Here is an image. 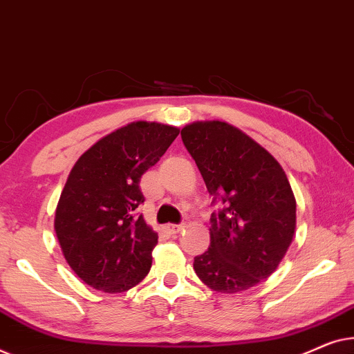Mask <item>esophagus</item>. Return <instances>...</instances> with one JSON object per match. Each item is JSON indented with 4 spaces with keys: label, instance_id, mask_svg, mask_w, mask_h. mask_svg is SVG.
<instances>
[{
    "label": "esophagus",
    "instance_id": "34e87169",
    "mask_svg": "<svg viewBox=\"0 0 354 354\" xmlns=\"http://www.w3.org/2000/svg\"><path fill=\"white\" fill-rule=\"evenodd\" d=\"M183 227H184V225H167V231L170 234H176L181 231Z\"/></svg>",
    "mask_w": 354,
    "mask_h": 354
}]
</instances>
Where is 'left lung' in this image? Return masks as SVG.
<instances>
[{
    "instance_id": "1",
    "label": "left lung",
    "mask_w": 354,
    "mask_h": 354,
    "mask_svg": "<svg viewBox=\"0 0 354 354\" xmlns=\"http://www.w3.org/2000/svg\"><path fill=\"white\" fill-rule=\"evenodd\" d=\"M213 203L210 247L194 271L213 290H247L277 270L297 226V202L279 162L226 122H194L181 129Z\"/></svg>"
}]
</instances>
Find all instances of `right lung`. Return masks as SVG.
I'll return each instance as SVG.
<instances>
[{
    "label": "right lung",
    "mask_w": 354,
    "mask_h": 354,
    "mask_svg": "<svg viewBox=\"0 0 354 354\" xmlns=\"http://www.w3.org/2000/svg\"><path fill=\"white\" fill-rule=\"evenodd\" d=\"M178 134V128L162 123H128L99 139L73 165L54 229L68 266L84 283L127 292L151 271L158 236L134 213L144 202L139 181Z\"/></svg>",
    "instance_id": "obj_1"
}]
</instances>
